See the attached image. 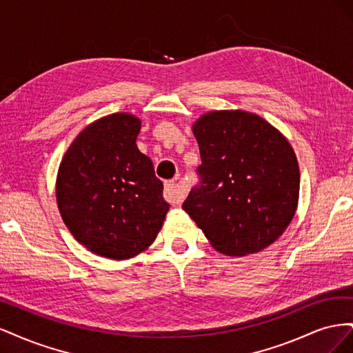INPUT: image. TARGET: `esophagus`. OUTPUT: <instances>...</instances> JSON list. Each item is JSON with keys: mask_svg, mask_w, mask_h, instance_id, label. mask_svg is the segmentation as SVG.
<instances>
[{"mask_svg": "<svg viewBox=\"0 0 353 353\" xmlns=\"http://www.w3.org/2000/svg\"><path fill=\"white\" fill-rule=\"evenodd\" d=\"M185 197V191L181 188L175 179H169L165 183V200L172 203V205H179Z\"/></svg>", "mask_w": 353, "mask_h": 353, "instance_id": "esophagus-1", "label": "esophagus"}]
</instances>
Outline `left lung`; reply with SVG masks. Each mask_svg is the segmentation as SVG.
<instances>
[{
	"mask_svg": "<svg viewBox=\"0 0 353 353\" xmlns=\"http://www.w3.org/2000/svg\"><path fill=\"white\" fill-rule=\"evenodd\" d=\"M193 132L200 181L183 209L223 254L268 248L297 208L301 174L292 145L262 117L241 110L203 114Z\"/></svg>",
	"mask_w": 353,
	"mask_h": 353,
	"instance_id": "1",
	"label": "left lung"
}]
</instances>
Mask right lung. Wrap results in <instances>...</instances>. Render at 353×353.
I'll list each match as a JSON object with an SVG mask.
<instances>
[{
    "label": "right lung",
    "instance_id": "add662e5",
    "mask_svg": "<svg viewBox=\"0 0 353 353\" xmlns=\"http://www.w3.org/2000/svg\"><path fill=\"white\" fill-rule=\"evenodd\" d=\"M140 128L128 113L95 121L74 138L57 175V205L73 237L116 261L145 250L169 210L163 183L135 144Z\"/></svg>",
    "mask_w": 353,
    "mask_h": 353
}]
</instances>
